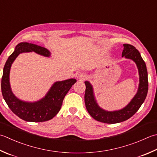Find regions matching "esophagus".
Here are the masks:
<instances>
[{
  "label": "esophagus",
  "instance_id": "obj_1",
  "mask_svg": "<svg viewBox=\"0 0 157 157\" xmlns=\"http://www.w3.org/2000/svg\"><path fill=\"white\" fill-rule=\"evenodd\" d=\"M78 78L80 79V80H84V79L86 78V75L84 73H82L78 75Z\"/></svg>",
  "mask_w": 157,
  "mask_h": 157
}]
</instances>
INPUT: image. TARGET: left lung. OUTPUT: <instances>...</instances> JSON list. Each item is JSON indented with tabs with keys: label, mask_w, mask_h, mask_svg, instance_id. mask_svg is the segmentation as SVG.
<instances>
[{
	"label": "left lung",
	"mask_w": 157,
	"mask_h": 157,
	"mask_svg": "<svg viewBox=\"0 0 157 157\" xmlns=\"http://www.w3.org/2000/svg\"><path fill=\"white\" fill-rule=\"evenodd\" d=\"M122 56L133 60L137 64L140 74V86L137 93L130 103L124 108L115 112H107L100 108L94 101L91 84L87 81L85 82L84 101L87 111L94 119L103 123H118L130 118L140 109L148 93V72L146 63L141 56L139 51L133 45L127 44H124Z\"/></svg>",
	"instance_id": "obj_1"
}]
</instances>
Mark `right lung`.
<instances>
[{
	"instance_id": "obj_1",
	"label": "right lung",
	"mask_w": 157,
	"mask_h": 157,
	"mask_svg": "<svg viewBox=\"0 0 157 157\" xmlns=\"http://www.w3.org/2000/svg\"><path fill=\"white\" fill-rule=\"evenodd\" d=\"M33 51L45 56H49L50 54L47 49L41 46L26 42L18 44L5 64L1 79V91L8 107L18 117L28 122H45L53 118L60 111L64 97L77 80L69 79L56 82L44 99L37 102L26 103L17 99L12 93L9 84L11 64L20 53Z\"/></svg>"
}]
</instances>
